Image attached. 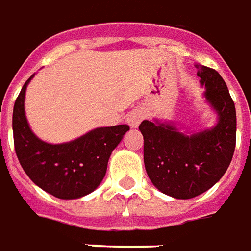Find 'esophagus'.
Instances as JSON below:
<instances>
[{"instance_id":"1","label":"esophagus","mask_w":251,"mask_h":251,"mask_svg":"<svg viewBox=\"0 0 251 251\" xmlns=\"http://www.w3.org/2000/svg\"><path fill=\"white\" fill-rule=\"evenodd\" d=\"M142 120H144V113L140 109H135V110H133L129 114L126 122H127V125L130 126V127H138V125H140Z\"/></svg>"}]
</instances>
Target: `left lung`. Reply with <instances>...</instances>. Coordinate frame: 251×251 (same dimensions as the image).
<instances>
[{"label": "left lung", "mask_w": 251, "mask_h": 251, "mask_svg": "<svg viewBox=\"0 0 251 251\" xmlns=\"http://www.w3.org/2000/svg\"><path fill=\"white\" fill-rule=\"evenodd\" d=\"M205 97L218 113V124L192 135L172 125L142 121L144 162L150 181L159 192L178 200L200 196L220 181L235 149L237 116L224 78L214 69L197 65Z\"/></svg>", "instance_id": "left-lung-1"}]
</instances>
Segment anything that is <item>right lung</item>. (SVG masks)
Instances as JSON below:
<instances>
[{
    "label": "right lung",
    "mask_w": 251,
    "mask_h": 251,
    "mask_svg": "<svg viewBox=\"0 0 251 251\" xmlns=\"http://www.w3.org/2000/svg\"><path fill=\"white\" fill-rule=\"evenodd\" d=\"M33 75L22 86L13 109L17 158L31 181L51 196L61 200L86 196L103 179L111 151L129 126L98 127L72 142L46 144L33 134L25 117V92Z\"/></svg>",
    "instance_id": "obj_1"
}]
</instances>
